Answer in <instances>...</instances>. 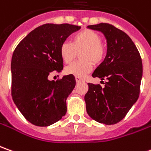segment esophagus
I'll list each match as a JSON object with an SVG mask.
<instances>
[{
    "label": "esophagus",
    "mask_w": 151,
    "mask_h": 151,
    "mask_svg": "<svg viewBox=\"0 0 151 151\" xmlns=\"http://www.w3.org/2000/svg\"><path fill=\"white\" fill-rule=\"evenodd\" d=\"M75 79H76V82H77V83H79V82H82V81L83 80V78H79V77H76Z\"/></svg>",
    "instance_id": "34e87169"
}]
</instances>
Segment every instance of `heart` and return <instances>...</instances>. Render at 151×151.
Listing matches in <instances>:
<instances>
[{
  "label": "heart",
  "instance_id": "b5f03b06",
  "mask_svg": "<svg viewBox=\"0 0 151 151\" xmlns=\"http://www.w3.org/2000/svg\"><path fill=\"white\" fill-rule=\"evenodd\" d=\"M78 61L67 67L66 73L83 78L93 69V63H100L104 60L106 50L101 42V37L92 30H82L72 37V43L65 42L60 47V56L66 63H70L75 58L77 52H80Z\"/></svg>",
  "mask_w": 151,
  "mask_h": 151
}]
</instances>
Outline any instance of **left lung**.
Returning <instances> with one entry per match:
<instances>
[{
  "label": "left lung",
  "instance_id": "8db88e82",
  "mask_svg": "<svg viewBox=\"0 0 151 151\" xmlns=\"http://www.w3.org/2000/svg\"><path fill=\"white\" fill-rule=\"evenodd\" d=\"M104 33L107 55L92 76L106 79L104 87L88 83L84 96L87 113L95 121L114 124L121 121L137 101L143 73L142 60L131 38L109 23L88 26ZM104 82V81H101Z\"/></svg>",
  "mask_w": 151,
  "mask_h": 151
}]
</instances>
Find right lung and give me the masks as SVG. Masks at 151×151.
Wrapping results in <instances>:
<instances>
[{
  "mask_svg": "<svg viewBox=\"0 0 151 151\" xmlns=\"http://www.w3.org/2000/svg\"><path fill=\"white\" fill-rule=\"evenodd\" d=\"M80 28L68 23L44 24L32 31L14 50L12 96L22 114L34 125H51L67 113L66 100L75 87V77L69 74L50 81L48 75L63 70L60 47Z\"/></svg>",
  "mask_w": 151,
  "mask_h": 151,
  "instance_id": "1",
  "label": "right lung"
}]
</instances>
